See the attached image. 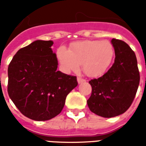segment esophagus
Instances as JSON below:
<instances>
[{
	"label": "esophagus",
	"mask_w": 146,
	"mask_h": 146,
	"mask_svg": "<svg viewBox=\"0 0 146 146\" xmlns=\"http://www.w3.org/2000/svg\"><path fill=\"white\" fill-rule=\"evenodd\" d=\"M77 81H78V84H80V83L83 82H86V79H84V78H80V77H78V78H77Z\"/></svg>",
	"instance_id": "obj_1"
}]
</instances>
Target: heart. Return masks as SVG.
I'll use <instances>...</instances> for the list:
<instances>
[{"instance_id": "1", "label": "heart", "mask_w": 146, "mask_h": 146, "mask_svg": "<svg viewBox=\"0 0 146 146\" xmlns=\"http://www.w3.org/2000/svg\"><path fill=\"white\" fill-rule=\"evenodd\" d=\"M115 55L113 45L108 41H82L71 44L70 49L60 46L56 57L65 72L75 71L82 66L84 73L90 77L104 74L111 66Z\"/></svg>"}]
</instances>
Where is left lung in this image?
I'll use <instances>...</instances> for the list:
<instances>
[{"mask_svg": "<svg viewBox=\"0 0 146 146\" xmlns=\"http://www.w3.org/2000/svg\"><path fill=\"white\" fill-rule=\"evenodd\" d=\"M115 59L104 75L92 79V94L88 99L90 110L98 115L111 118L124 113L137 93L140 75L134 51L123 41L112 38Z\"/></svg>", "mask_w": 146, "mask_h": 146, "instance_id": "8db88e82", "label": "left lung"}]
</instances>
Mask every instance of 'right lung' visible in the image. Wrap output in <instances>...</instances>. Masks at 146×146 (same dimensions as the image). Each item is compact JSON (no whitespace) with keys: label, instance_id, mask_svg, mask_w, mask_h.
Listing matches in <instances>:
<instances>
[{"label":"right lung","instance_id":"add662e5","mask_svg":"<svg viewBox=\"0 0 146 146\" xmlns=\"http://www.w3.org/2000/svg\"><path fill=\"white\" fill-rule=\"evenodd\" d=\"M52 41L37 40L20 48L8 68L9 98L22 114L36 121L51 119L61 112L75 76L57 71Z\"/></svg>","mask_w":146,"mask_h":146}]
</instances>
